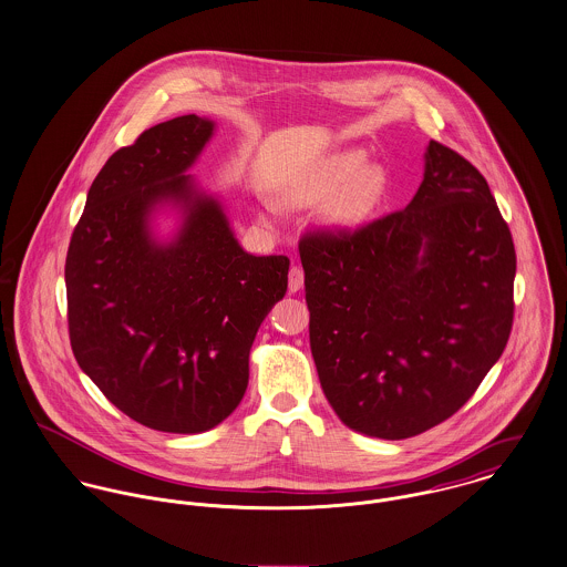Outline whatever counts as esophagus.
I'll list each match as a JSON object with an SVG mask.
<instances>
[{"label":"esophagus","instance_id":"obj_1","mask_svg":"<svg viewBox=\"0 0 567 567\" xmlns=\"http://www.w3.org/2000/svg\"><path fill=\"white\" fill-rule=\"evenodd\" d=\"M303 281H306L303 268H301V266H292V268H290V275H288V290H290V292H299V290L303 288Z\"/></svg>","mask_w":567,"mask_h":567}]
</instances>
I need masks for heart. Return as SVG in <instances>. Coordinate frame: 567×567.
I'll return each mask as SVG.
<instances>
[{
	"label": "heart",
	"mask_w": 567,
	"mask_h": 567,
	"mask_svg": "<svg viewBox=\"0 0 567 567\" xmlns=\"http://www.w3.org/2000/svg\"><path fill=\"white\" fill-rule=\"evenodd\" d=\"M385 188V175L377 166L365 168V154L360 150L329 155L313 164L295 184L284 190V202L292 207L318 204L331 227L347 229L363 223L379 206Z\"/></svg>",
	"instance_id": "obj_1"
}]
</instances>
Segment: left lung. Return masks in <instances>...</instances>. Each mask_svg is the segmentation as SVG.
I'll use <instances>...</instances> for the list:
<instances>
[{
  "instance_id": "obj_1",
  "label": "left lung",
  "mask_w": 567,
  "mask_h": 567,
  "mask_svg": "<svg viewBox=\"0 0 567 567\" xmlns=\"http://www.w3.org/2000/svg\"><path fill=\"white\" fill-rule=\"evenodd\" d=\"M424 159L405 209L299 243L322 392L381 440L460 412L514 324V238L485 177L437 141Z\"/></svg>"
}]
</instances>
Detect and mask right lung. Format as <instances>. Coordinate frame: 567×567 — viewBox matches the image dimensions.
I'll return each mask as SVG.
<instances>
[{"instance_id": "add662e5", "label": "right lung", "mask_w": 567, "mask_h": 567, "mask_svg": "<svg viewBox=\"0 0 567 567\" xmlns=\"http://www.w3.org/2000/svg\"><path fill=\"white\" fill-rule=\"evenodd\" d=\"M212 134L209 118L186 114L110 155L64 264L80 368L116 410L164 433H202L238 408L259 324L288 290L290 259L243 251L218 199L186 175ZM164 203L185 216L168 244L151 234Z\"/></svg>"}]
</instances>
